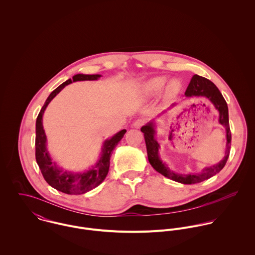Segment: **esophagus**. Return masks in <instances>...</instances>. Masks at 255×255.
<instances>
[{"mask_svg": "<svg viewBox=\"0 0 255 255\" xmlns=\"http://www.w3.org/2000/svg\"><path fill=\"white\" fill-rule=\"evenodd\" d=\"M144 123H145V120L139 119V120H136L135 122H133L132 127L135 128H141V127L144 125Z\"/></svg>", "mask_w": 255, "mask_h": 255, "instance_id": "34e87169", "label": "esophagus"}]
</instances>
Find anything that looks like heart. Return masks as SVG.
I'll return each instance as SVG.
<instances>
[{
	"label": "heart",
	"mask_w": 255,
	"mask_h": 255,
	"mask_svg": "<svg viewBox=\"0 0 255 255\" xmlns=\"http://www.w3.org/2000/svg\"><path fill=\"white\" fill-rule=\"evenodd\" d=\"M167 81L168 77L165 75L152 77L140 86V91L147 97L155 96L163 89ZM166 85L165 88L164 89V96L167 99H171L177 96L181 92L182 88V80L179 78L171 79Z\"/></svg>",
	"instance_id": "obj_1"
}]
</instances>
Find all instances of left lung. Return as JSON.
Wrapping results in <instances>:
<instances>
[{"instance_id": "obj_1", "label": "left lung", "mask_w": 255, "mask_h": 255, "mask_svg": "<svg viewBox=\"0 0 255 255\" xmlns=\"http://www.w3.org/2000/svg\"><path fill=\"white\" fill-rule=\"evenodd\" d=\"M185 97H204L208 99L214 108L219 112L218 122L220 125H222L226 129V151L224 158L218 162L217 164L205 167L201 172L199 173H189V174H180L176 173L175 171L171 170L168 165L163 162V160L160 157L159 149L160 143L156 139V123L155 121H150L147 123L145 126H143L140 130L143 132L144 139H145L146 149H147V156L150 165L161 175L164 177L173 180L175 182H181L183 184H191V183H197V182H203L214 175L219 173L224 166L227 163V160L229 158L230 149H231V131H230V126H229V111L228 105L222 95V93L219 91L217 86L210 81L209 79L202 77L200 75L194 74L187 86V89L184 93ZM177 103L172 104V106L168 110L174 108L177 106ZM167 111L162 112L159 116L163 115Z\"/></svg>"}]
</instances>
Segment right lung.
<instances>
[{
    "label": "right lung",
    "instance_id": "1",
    "mask_svg": "<svg viewBox=\"0 0 255 255\" xmlns=\"http://www.w3.org/2000/svg\"><path fill=\"white\" fill-rule=\"evenodd\" d=\"M101 74H83L77 73L73 75V79H68L57 87L47 98L36 120V138H35V157L41 173L52 187L67 194H82L95 188L106 179L110 168V158L113 150L124 137L127 132L123 129L112 137L107 138L101 148V152L97 162L81 172H72L59 166L51 157L47 148V136L43 128V115L50 102L69 84L75 81L98 80Z\"/></svg>",
    "mask_w": 255,
    "mask_h": 255
}]
</instances>
